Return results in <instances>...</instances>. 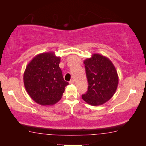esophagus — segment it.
I'll return each instance as SVG.
<instances>
[{"instance_id":"34e87169","label":"esophagus","mask_w":146,"mask_h":146,"mask_svg":"<svg viewBox=\"0 0 146 146\" xmlns=\"http://www.w3.org/2000/svg\"><path fill=\"white\" fill-rule=\"evenodd\" d=\"M75 83V80H73V79H72V80H71L70 81V84H74Z\"/></svg>"}]
</instances>
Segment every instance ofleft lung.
<instances>
[{"instance_id":"obj_1","label":"left lung","mask_w":146,"mask_h":146,"mask_svg":"<svg viewBox=\"0 0 146 146\" xmlns=\"http://www.w3.org/2000/svg\"><path fill=\"white\" fill-rule=\"evenodd\" d=\"M88 82L87 93L82 99L88 104L97 106L108 102L114 95L118 84L115 66L108 57L95 53L84 61Z\"/></svg>"}]
</instances>
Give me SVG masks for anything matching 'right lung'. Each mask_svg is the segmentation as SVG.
Wrapping results in <instances>:
<instances>
[{"label":"right lung","mask_w":146,"mask_h":146,"mask_svg":"<svg viewBox=\"0 0 146 146\" xmlns=\"http://www.w3.org/2000/svg\"><path fill=\"white\" fill-rule=\"evenodd\" d=\"M60 62V56L54 52H46L36 55L27 65L24 84L28 95L38 104H55L69 84L64 80Z\"/></svg>","instance_id":"obj_1"}]
</instances>
